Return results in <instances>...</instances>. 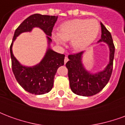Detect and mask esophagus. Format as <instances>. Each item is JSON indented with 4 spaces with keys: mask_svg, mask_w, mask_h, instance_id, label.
Returning a JSON list of instances; mask_svg holds the SVG:
<instances>
[{
    "mask_svg": "<svg viewBox=\"0 0 125 125\" xmlns=\"http://www.w3.org/2000/svg\"><path fill=\"white\" fill-rule=\"evenodd\" d=\"M68 61V57H67V56H65V59H64V63H65L67 62Z\"/></svg>",
    "mask_w": 125,
    "mask_h": 125,
    "instance_id": "esophagus-1",
    "label": "esophagus"
}]
</instances>
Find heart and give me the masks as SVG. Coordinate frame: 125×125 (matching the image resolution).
I'll return each mask as SVG.
<instances>
[{
	"label": "heart",
	"mask_w": 125,
	"mask_h": 125,
	"mask_svg": "<svg viewBox=\"0 0 125 125\" xmlns=\"http://www.w3.org/2000/svg\"><path fill=\"white\" fill-rule=\"evenodd\" d=\"M99 31L100 25L96 20L76 19L62 23L60 27V32L53 31L52 36L60 45L71 40L73 49L82 50L95 40Z\"/></svg>",
	"instance_id": "1"
}]
</instances>
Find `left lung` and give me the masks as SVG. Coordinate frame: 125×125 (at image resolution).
<instances>
[{
    "instance_id": "1",
    "label": "left lung",
    "mask_w": 125,
    "mask_h": 125,
    "mask_svg": "<svg viewBox=\"0 0 125 125\" xmlns=\"http://www.w3.org/2000/svg\"><path fill=\"white\" fill-rule=\"evenodd\" d=\"M100 25L102 35L98 42H106L110 49L109 63L104 70L94 74L88 72L82 62L84 52L68 55L69 61L65 65L68 70L70 86L72 91L77 95L90 96L96 94L108 84L112 74L115 47L110 32L102 23Z\"/></svg>"
}]
</instances>
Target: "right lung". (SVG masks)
<instances>
[{
    "label": "right lung",
    "instance_id": "add662e5",
    "mask_svg": "<svg viewBox=\"0 0 125 125\" xmlns=\"http://www.w3.org/2000/svg\"><path fill=\"white\" fill-rule=\"evenodd\" d=\"M57 16L34 14L27 18L15 30L10 47L12 72L18 83L27 92L36 95L46 94L53 88L54 77L57 69L64 64L65 55L58 53L50 49L52 32ZM34 27H39L47 35L49 47L41 62L33 67L23 66L12 53V47L16 37L21 33L30 32Z\"/></svg>",
    "mask_w": 125,
    "mask_h": 125
}]
</instances>
